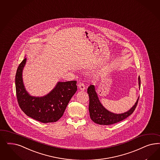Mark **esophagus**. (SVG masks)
<instances>
[{
	"mask_svg": "<svg viewBox=\"0 0 160 160\" xmlns=\"http://www.w3.org/2000/svg\"><path fill=\"white\" fill-rule=\"evenodd\" d=\"M78 88L81 91H84L85 89V86L83 84V83L79 82L78 83Z\"/></svg>",
	"mask_w": 160,
	"mask_h": 160,
	"instance_id": "1",
	"label": "esophagus"
}]
</instances>
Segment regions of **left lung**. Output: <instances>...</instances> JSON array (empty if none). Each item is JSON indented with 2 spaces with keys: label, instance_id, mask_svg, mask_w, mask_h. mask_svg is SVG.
Here are the masks:
<instances>
[{
  "label": "left lung",
  "instance_id": "1",
  "mask_svg": "<svg viewBox=\"0 0 160 160\" xmlns=\"http://www.w3.org/2000/svg\"><path fill=\"white\" fill-rule=\"evenodd\" d=\"M138 84L139 88H140L141 79L139 76L138 77ZM87 92L89 98V112L90 118L95 123L99 125H111L119 122L127 118L134 112L139 100L138 98L136 103L128 111L123 113L116 114L109 112L103 107L98 99L97 93H96L93 85H91L88 87Z\"/></svg>",
  "mask_w": 160,
  "mask_h": 160
}]
</instances>
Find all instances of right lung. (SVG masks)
<instances>
[{"label": "right lung", "instance_id": "obj_1", "mask_svg": "<svg viewBox=\"0 0 160 160\" xmlns=\"http://www.w3.org/2000/svg\"><path fill=\"white\" fill-rule=\"evenodd\" d=\"M26 61L25 58L19 64L16 73V93L18 104L22 111L32 118L42 123L56 122L62 117L70 99L76 92L77 81L59 82L46 96L32 97L25 90L22 77Z\"/></svg>", "mask_w": 160, "mask_h": 160}]
</instances>
